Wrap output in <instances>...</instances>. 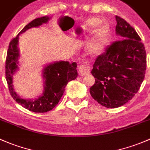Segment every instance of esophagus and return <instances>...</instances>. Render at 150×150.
I'll list each match as a JSON object with an SVG mask.
<instances>
[{"instance_id": "1", "label": "esophagus", "mask_w": 150, "mask_h": 150, "mask_svg": "<svg viewBox=\"0 0 150 150\" xmlns=\"http://www.w3.org/2000/svg\"><path fill=\"white\" fill-rule=\"evenodd\" d=\"M91 72V67L88 64H81L78 67V73L80 76H85Z\"/></svg>"}]
</instances>
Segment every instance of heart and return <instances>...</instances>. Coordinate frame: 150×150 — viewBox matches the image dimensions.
<instances>
[{
	"label": "heart",
	"mask_w": 150,
	"mask_h": 150,
	"mask_svg": "<svg viewBox=\"0 0 150 150\" xmlns=\"http://www.w3.org/2000/svg\"><path fill=\"white\" fill-rule=\"evenodd\" d=\"M101 20L98 18H91L87 20L84 24V29L88 32L93 30L94 34L86 45V52L90 56H96L103 50L106 38L110 31L109 25L107 23H100Z\"/></svg>",
	"instance_id": "1"
}]
</instances>
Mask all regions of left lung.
Returning a JSON list of instances; mask_svg holds the SVG:
<instances>
[{
    "label": "left lung",
    "mask_w": 150,
    "mask_h": 150,
    "mask_svg": "<svg viewBox=\"0 0 150 150\" xmlns=\"http://www.w3.org/2000/svg\"><path fill=\"white\" fill-rule=\"evenodd\" d=\"M116 35L121 40L107 47L96 58L91 73L95 84L90 88L94 100L106 108H118L129 101L144 80L145 47L132 26L116 16Z\"/></svg>",
    "instance_id": "8db88e82"
}]
</instances>
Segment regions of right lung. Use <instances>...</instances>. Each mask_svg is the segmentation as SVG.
<instances>
[{
  "label": "right lung",
  "instance_id": "obj_1",
  "mask_svg": "<svg viewBox=\"0 0 150 150\" xmlns=\"http://www.w3.org/2000/svg\"><path fill=\"white\" fill-rule=\"evenodd\" d=\"M50 18L51 17L43 16L35 18L28 23L9 44L6 61V78L11 95L23 108L35 113L47 112L54 108L59 103L67 83L78 77L76 62L56 61L45 65L42 71L44 80L42 95L35 98H23L14 90L13 79V75L19 69L18 59L21 56L18 49L19 35L28 29L47 23Z\"/></svg>",
  "mask_w": 150,
  "mask_h": 150
}]
</instances>
